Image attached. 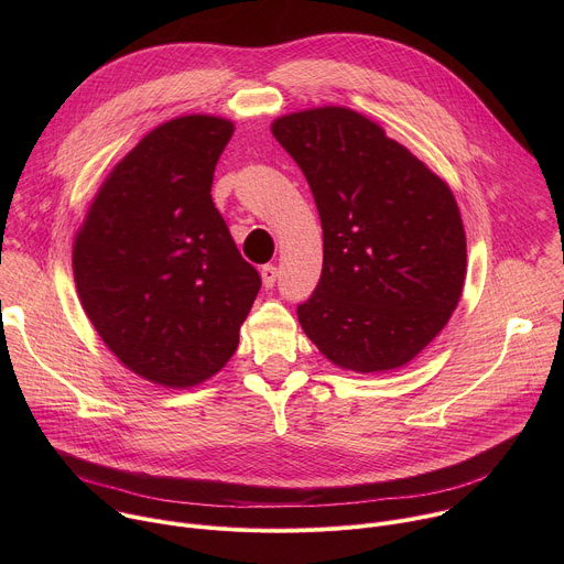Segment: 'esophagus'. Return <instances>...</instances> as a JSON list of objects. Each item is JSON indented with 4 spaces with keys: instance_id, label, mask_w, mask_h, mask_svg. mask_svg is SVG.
Instances as JSON below:
<instances>
[{
    "instance_id": "esophagus-1",
    "label": "esophagus",
    "mask_w": 564,
    "mask_h": 564,
    "mask_svg": "<svg viewBox=\"0 0 564 564\" xmlns=\"http://www.w3.org/2000/svg\"><path fill=\"white\" fill-rule=\"evenodd\" d=\"M276 276H279V270L274 263H268L261 268V279H263V285L265 288H272L276 283Z\"/></svg>"
}]
</instances>
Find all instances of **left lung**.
Listing matches in <instances>:
<instances>
[{
    "instance_id": "left-lung-1",
    "label": "left lung",
    "mask_w": 564,
    "mask_h": 564,
    "mask_svg": "<svg viewBox=\"0 0 564 564\" xmlns=\"http://www.w3.org/2000/svg\"><path fill=\"white\" fill-rule=\"evenodd\" d=\"M303 172L324 229V270L296 314L333 364L383 372L448 324L466 236L448 185L357 111L321 107L272 124Z\"/></svg>"
}]
</instances>
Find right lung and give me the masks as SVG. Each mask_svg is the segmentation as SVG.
I'll use <instances>...</instances> for the list:
<instances>
[{
    "label": "right lung",
    "mask_w": 564,
    "mask_h": 564,
    "mask_svg": "<svg viewBox=\"0 0 564 564\" xmlns=\"http://www.w3.org/2000/svg\"><path fill=\"white\" fill-rule=\"evenodd\" d=\"M231 133L214 116L160 124L113 167L75 236L87 316L153 383L187 388L218 372L261 290L209 194Z\"/></svg>",
    "instance_id": "obj_1"
}]
</instances>
